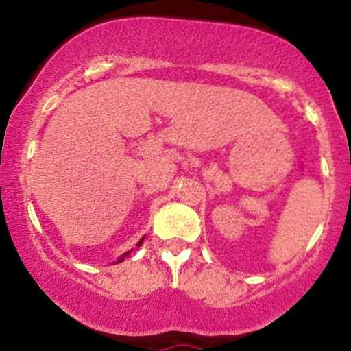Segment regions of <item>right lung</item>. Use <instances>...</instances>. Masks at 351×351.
<instances>
[{
  "label": "right lung",
  "mask_w": 351,
  "mask_h": 351,
  "mask_svg": "<svg viewBox=\"0 0 351 351\" xmlns=\"http://www.w3.org/2000/svg\"><path fill=\"white\" fill-rule=\"evenodd\" d=\"M143 241H144V238H143V239H141V241H139V243H137V246H141V244H143ZM127 254H130V251H127V253H123V254H122V256H120V258H119V260H117V263H120V261H123V260H125V256H127Z\"/></svg>",
  "instance_id": "obj_1"
}]
</instances>
